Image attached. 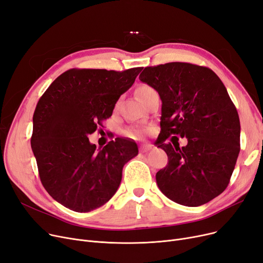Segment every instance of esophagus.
<instances>
[{
	"label": "esophagus",
	"mask_w": 263,
	"mask_h": 263,
	"mask_svg": "<svg viewBox=\"0 0 263 263\" xmlns=\"http://www.w3.org/2000/svg\"><path fill=\"white\" fill-rule=\"evenodd\" d=\"M152 148H153V146L151 144H142L140 146V152L141 153H147V152H149Z\"/></svg>",
	"instance_id": "esophagus-1"
}]
</instances>
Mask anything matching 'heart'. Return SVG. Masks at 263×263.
<instances>
[{
    "instance_id": "heart-1",
    "label": "heart",
    "mask_w": 263,
    "mask_h": 263,
    "mask_svg": "<svg viewBox=\"0 0 263 263\" xmlns=\"http://www.w3.org/2000/svg\"><path fill=\"white\" fill-rule=\"evenodd\" d=\"M152 90H154L152 87L147 86V85H142L138 89H136V92H138V95L141 98H143L146 93H148ZM144 133H145V130L144 129H140V128L139 129H131V130L128 131V134L130 136H133V138H140V136H142Z\"/></svg>"
}]
</instances>
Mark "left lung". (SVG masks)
<instances>
[{"mask_svg": "<svg viewBox=\"0 0 263 263\" xmlns=\"http://www.w3.org/2000/svg\"><path fill=\"white\" fill-rule=\"evenodd\" d=\"M140 81L162 101L156 144L168 162L156 174L159 189L191 208L218 197L229 185L241 149L238 114L220 78L206 66L170 62L145 67ZM172 134L187 137L189 144L165 143Z\"/></svg>", "mask_w": 263, "mask_h": 263, "instance_id": "left-lung-1", "label": "left lung"}]
</instances>
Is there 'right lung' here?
<instances>
[{"mask_svg": "<svg viewBox=\"0 0 263 263\" xmlns=\"http://www.w3.org/2000/svg\"><path fill=\"white\" fill-rule=\"evenodd\" d=\"M142 68H71L39 100L31 147L44 188L63 206L87 213L104 205L120 185L123 165L139 154L138 145L120 138L97 151L88 135L103 127Z\"/></svg>", "mask_w": 263, "mask_h": 263, "instance_id": "right-lung-1", "label": "right lung"}]
</instances>
